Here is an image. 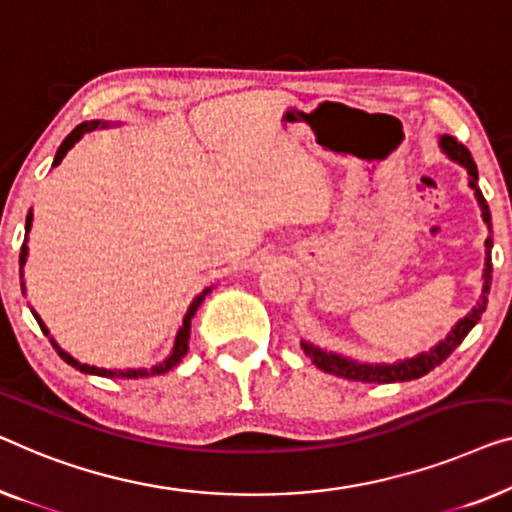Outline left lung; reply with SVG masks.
Returning a JSON list of instances; mask_svg holds the SVG:
<instances>
[{
    "label": "left lung",
    "instance_id": "1",
    "mask_svg": "<svg viewBox=\"0 0 512 512\" xmlns=\"http://www.w3.org/2000/svg\"><path fill=\"white\" fill-rule=\"evenodd\" d=\"M441 150L448 154L450 159L457 161L466 168L469 173V187L473 189V194L478 198L480 210H483V221L487 228H492V214L490 207H487V201L483 198V191L478 187V168L473 164L471 152L459 143L453 136H441L439 138ZM490 286H492V235L485 240V270H483V295H480L478 305L473 307L469 314H466L462 321L455 323V328L448 332L446 339H441L434 348H429L427 353H420L416 358H406L399 362H392V365H367V362H355L348 360L344 355L337 353H328L323 348H318L309 342H302V351H305L311 362L323 372L342 376V379L348 381H362V383H397V381H413L425 376L427 372H432L434 367H439L443 360L448 358L455 348L464 342V337L469 335L473 325L480 321L483 311L487 307V295H490Z\"/></svg>",
    "mask_w": 512,
    "mask_h": 512
}]
</instances>
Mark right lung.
Wrapping results in <instances>:
<instances>
[{
    "label": "right lung",
    "mask_w": 512,
    "mask_h": 512,
    "mask_svg": "<svg viewBox=\"0 0 512 512\" xmlns=\"http://www.w3.org/2000/svg\"><path fill=\"white\" fill-rule=\"evenodd\" d=\"M96 127H108V122H96V120H94V122H83V124H78V127L73 129V131L69 133V136L64 138V143L59 145V150H57V154H55L53 166H59V161H62V159L66 157V152H69L71 147L76 145L78 140L83 138L87 131H92V129H96ZM29 228H32V210H29V214H27V221H25V233H29ZM25 261H27V238H25V242H22V249H20V277H22V265H25ZM22 286H25V284H22ZM210 291H212V288H205V291H203L201 295H196L194 302H191L189 309H187V314H184L182 328H180V332H177V337H175V346H173V351H170V355H168V358H166L164 362H159V365H154V367H150V369H103V367H94V365H83V362H78L76 358H71L69 353L62 351V348L57 346L55 339L50 337V332H48L46 325H43L41 318L36 316L34 311H32V314H34V318H36V323L41 325L43 335L50 337V344H53V348L57 351V355L66 362V365L76 367V369H80V372H85V374L106 376V379H150V376H159V374H166V372H170V369L180 365L184 355H187V351H189L191 318H194L196 309L201 307V302L205 300V295L210 293Z\"/></svg>",
    "instance_id": "obj_1"
}]
</instances>
